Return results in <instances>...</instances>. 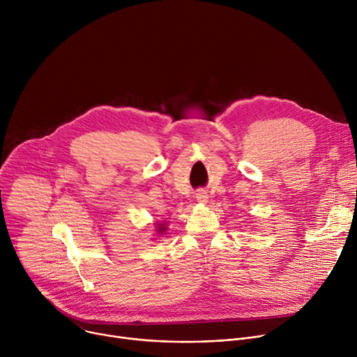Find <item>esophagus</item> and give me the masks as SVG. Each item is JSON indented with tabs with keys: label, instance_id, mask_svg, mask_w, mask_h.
I'll use <instances>...</instances> for the list:
<instances>
[{
	"label": "esophagus",
	"instance_id": "34e87169",
	"mask_svg": "<svg viewBox=\"0 0 357 357\" xmlns=\"http://www.w3.org/2000/svg\"><path fill=\"white\" fill-rule=\"evenodd\" d=\"M208 193L205 192V190H199L197 193H196V200L197 202H200V203H206L208 202Z\"/></svg>",
	"mask_w": 357,
	"mask_h": 357
}]
</instances>
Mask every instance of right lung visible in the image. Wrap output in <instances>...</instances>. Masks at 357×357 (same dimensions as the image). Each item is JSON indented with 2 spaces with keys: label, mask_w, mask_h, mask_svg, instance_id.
I'll return each mask as SVG.
<instances>
[{
  "label": "right lung",
  "mask_w": 357,
  "mask_h": 357,
  "mask_svg": "<svg viewBox=\"0 0 357 357\" xmlns=\"http://www.w3.org/2000/svg\"><path fill=\"white\" fill-rule=\"evenodd\" d=\"M167 231V225L164 223V225H158V227H157V233H160V234H164Z\"/></svg>",
  "instance_id": "add662e5"
}]
</instances>
